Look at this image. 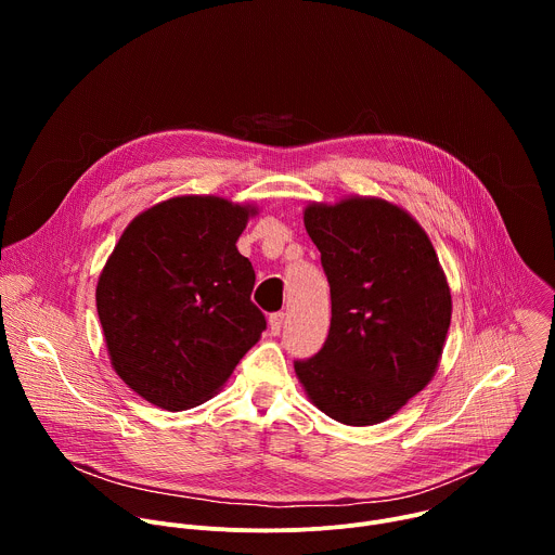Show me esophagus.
<instances>
[{"label": "esophagus", "instance_id": "obj_1", "mask_svg": "<svg viewBox=\"0 0 555 555\" xmlns=\"http://www.w3.org/2000/svg\"><path fill=\"white\" fill-rule=\"evenodd\" d=\"M283 319H285L283 311L270 313V334H272V336H279V334H281V330H283Z\"/></svg>", "mask_w": 555, "mask_h": 555}]
</instances>
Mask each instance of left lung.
<instances>
[{
	"label": "left lung",
	"instance_id": "1",
	"mask_svg": "<svg viewBox=\"0 0 555 555\" xmlns=\"http://www.w3.org/2000/svg\"><path fill=\"white\" fill-rule=\"evenodd\" d=\"M305 228L330 281L323 349L294 360L309 400L347 426L398 413L435 375L450 327V289L422 225L382 199L311 204Z\"/></svg>",
	"mask_w": 555,
	"mask_h": 555
}]
</instances>
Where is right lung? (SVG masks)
<instances>
[{"label": "right lung", "mask_w": 555, "mask_h": 555, "mask_svg": "<svg viewBox=\"0 0 555 555\" xmlns=\"http://www.w3.org/2000/svg\"><path fill=\"white\" fill-rule=\"evenodd\" d=\"M250 212L219 197H173L138 215L107 259L96 287L107 351L146 402H206L266 332L253 263L236 250Z\"/></svg>", "instance_id": "right-lung-1"}]
</instances>
